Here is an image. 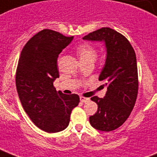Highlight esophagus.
Returning a JSON list of instances; mask_svg holds the SVG:
<instances>
[{
	"label": "esophagus",
	"mask_w": 157,
	"mask_h": 157,
	"mask_svg": "<svg viewBox=\"0 0 157 157\" xmlns=\"http://www.w3.org/2000/svg\"><path fill=\"white\" fill-rule=\"evenodd\" d=\"M80 100H81V102L86 103V102H88V101H89L90 99H89V98H86V97H83V96H81V97H80Z\"/></svg>",
	"instance_id": "34e87169"
}]
</instances>
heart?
I'll list each match as a JSON object with an SVG mask.
<instances>
[{
  "instance_id": "1",
  "label": "heart",
  "mask_w": 157,
  "mask_h": 157,
  "mask_svg": "<svg viewBox=\"0 0 157 157\" xmlns=\"http://www.w3.org/2000/svg\"><path fill=\"white\" fill-rule=\"evenodd\" d=\"M76 52L81 62H94L97 57V52L94 48L88 44H82L76 48Z\"/></svg>"
}]
</instances>
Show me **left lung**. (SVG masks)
Returning <instances> with one entry per match:
<instances>
[{
  "label": "left lung",
  "mask_w": 157,
  "mask_h": 157,
  "mask_svg": "<svg viewBox=\"0 0 157 157\" xmlns=\"http://www.w3.org/2000/svg\"><path fill=\"white\" fill-rule=\"evenodd\" d=\"M84 40L104 42L106 59L99 81H105L107 91L104 98H90L98 110L90 117L94 128L104 132L115 130L130 115L138 91L137 58L129 41L110 28H101L85 37Z\"/></svg>",
  "instance_id": "1"
}]
</instances>
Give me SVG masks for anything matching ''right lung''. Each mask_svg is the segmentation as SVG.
<instances>
[{
  "mask_svg": "<svg viewBox=\"0 0 157 157\" xmlns=\"http://www.w3.org/2000/svg\"><path fill=\"white\" fill-rule=\"evenodd\" d=\"M72 39L44 29L27 42L20 53L15 76L19 98L32 122L47 132L64 130L80 102L77 94L57 92L53 86L59 77L58 55Z\"/></svg>",
  "mask_w": 157,
  "mask_h": 157,
  "instance_id": "1",
  "label": "right lung"
}]
</instances>
